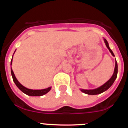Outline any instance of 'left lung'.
Masks as SVG:
<instances>
[{
  "mask_svg": "<svg viewBox=\"0 0 128 128\" xmlns=\"http://www.w3.org/2000/svg\"><path fill=\"white\" fill-rule=\"evenodd\" d=\"M104 42L105 44H106V47H107V48L109 49L110 52L112 53V54L113 56H114V52H112V50H111L110 48L109 45H108V42H107V40H106V39H104ZM115 61H116V60H115ZM117 72H118V66H117V62H115V70H114V74H113L112 77V78H111L110 79V80L106 82V83H104L103 85H102L101 86L98 88L94 89V90H83V89H81V90L83 92V93H85L86 94H88V95H97V94H99L102 93V92H104V91L108 90L110 87L112 85L113 83H114V81H115V80H116V78H117Z\"/></svg>",
  "mask_w": 128,
  "mask_h": 128,
  "instance_id": "8db88e82",
  "label": "left lung"
}]
</instances>
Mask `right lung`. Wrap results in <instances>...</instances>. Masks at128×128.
<instances>
[{
	"label": "right lung",
	"instance_id": "1",
	"mask_svg": "<svg viewBox=\"0 0 128 128\" xmlns=\"http://www.w3.org/2000/svg\"><path fill=\"white\" fill-rule=\"evenodd\" d=\"M11 63H12V60L11 61ZM11 76L13 77V81L14 82L15 84L17 86V87L20 89L22 92H24L26 94L28 95V96H43V95H45L46 94H47V92L50 90V88L51 87H48L46 89H43V90H31V89H28L26 87L24 86L23 85L20 84V82L18 81V80H16L15 76H14V73H13V71L12 70V68H11Z\"/></svg>",
	"mask_w": 128,
	"mask_h": 128
}]
</instances>
